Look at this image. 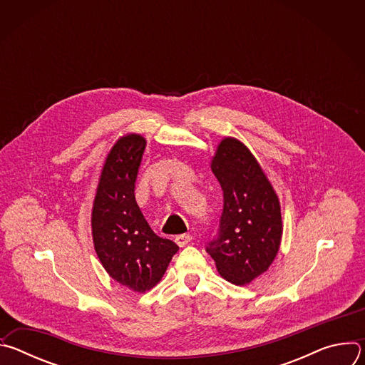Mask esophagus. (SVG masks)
I'll use <instances>...</instances> for the list:
<instances>
[{
	"mask_svg": "<svg viewBox=\"0 0 365 365\" xmlns=\"http://www.w3.org/2000/svg\"><path fill=\"white\" fill-rule=\"evenodd\" d=\"M175 241H176V244L179 247H185V245H187L192 241V235L190 234H180V235H178L175 238Z\"/></svg>",
	"mask_w": 365,
	"mask_h": 365,
	"instance_id": "obj_1",
	"label": "esophagus"
}]
</instances>
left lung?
<instances>
[{
  "mask_svg": "<svg viewBox=\"0 0 365 365\" xmlns=\"http://www.w3.org/2000/svg\"><path fill=\"white\" fill-rule=\"evenodd\" d=\"M224 190L220 237L206 251L221 277L245 286L269 270L279 252L283 221L279 196L250 148L224 137L211 160Z\"/></svg>",
  "mask_w": 365,
  "mask_h": 365,
  "instance_id": "1",
  "label": "left lung"
}]
</instances>
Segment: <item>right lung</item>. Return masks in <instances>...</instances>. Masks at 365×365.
<instances>
[{
  "mask_svg": "<svg viewBox=\"0 0 365 365\" xmlns=\"http://www.w3.org/2000/svg\"><path fill=\"white\" fill-rule=\"evenodd\" d=\"M141 134L120 137L103 160L91 214L102 267L120 284L145 293L158 284L179 247L155 235L135 202L134 187L145 148Z\"/></svg>",
  "mask_w": 365,
  "mask_h": 365,
  "instance_id": "obj_1",
  "label": "right lung"
}]
</instances>
